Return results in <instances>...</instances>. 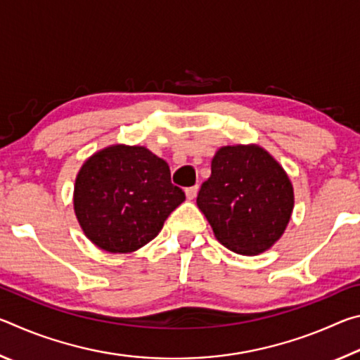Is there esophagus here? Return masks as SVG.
<instances>
[{"instance_id": "1", "label": "esophagus", "mask_w": 360, "mask_h": 360, "mask_svg": "<svg viewBox=\"0 0 360 360\" xmlns=\"http://www.w3.org/2000/svg\"><path fill=\"white\" fill-rule=\"evenodd\" d=\"M197 192H198V186H192V187H187L186 188V197L188 200H193L197 197Z\"/></svg>"}]
</instances>
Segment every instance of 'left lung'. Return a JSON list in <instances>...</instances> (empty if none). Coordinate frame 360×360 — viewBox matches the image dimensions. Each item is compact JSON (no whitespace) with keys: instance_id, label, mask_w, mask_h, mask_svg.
<instances>
[{"instance_id":"obj_1","label":"left lung","mask_w":360,"mask_h":360,"mask_svg":"<svg viewBox=\"0 0 360 360\" xmlns=\"http://www.w3.org/2000/svg\"><path fill=\"white\" fill-rule=\"evenodd\" d=\"M197 205L216 238L236 254L255 255L279 240L294 208L292 184L279 163L259 146H225Z\"/></svg>"}]
</instances>
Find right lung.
I'll return each mask as SVG.
<instances>
[{
	"label": "right lung",
	"mask_w": 360,
	"mask_h": 360,
	"mask_svg": "<svg viewBox=\"0 0 360 360\" xmlns=\"http://www.w3.org/2000/svg\"><path fill=\"white\" fill-rule=\"evenodd\" d=\"M186 200L165 160L141 146H111L89 158L75 186V211L87 238L114 254L148 245Z\"/></svg>",
	"instance_id": "add662e5"
}]
</instances>
